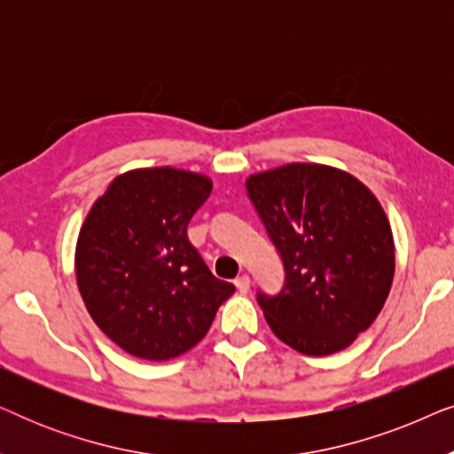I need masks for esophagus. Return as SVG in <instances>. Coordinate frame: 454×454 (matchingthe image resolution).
<instances>
[{"label":"esophagus","instance_id":"obj_1","mask_svg":"<svg viewBox=\"0 0 454 454\" xmlns=\"http://www.w3.org/2000/svg\"><path fill=\"white\" fill-rule=\"evenodd\" d=\"M250 285H252V281L247 275H241L235 278V287H238L239 294H247V291H250Z\"/></svg>","mask_w":454,"mask_h":454}]
</instances>
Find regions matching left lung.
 Here are the masks:
<instances>
[{
  "label": "left lung",
  "instance_id": "left-lung-1",
  "mask_svg": "<svg viewBox=\"0 0 454 454\" xmlns=\"http://www.w3.org/2000/svg\"><path fill=\"white\" fill-rule=\"evenodd\" d=\"M246 190L285 269L277 295H256L270 331L306 356L343 351L393 285L395 241L380 202L351 173L318 163L254 173Z\"/></svg>",
  "mask_w": 454,
  "mask_h": 454
}]
</instances>
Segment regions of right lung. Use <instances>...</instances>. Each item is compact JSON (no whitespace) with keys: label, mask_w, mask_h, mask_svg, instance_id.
I'll return each mask as SVG.
<instances>
[{"label":"right lung","mask_w":454,"mask_h":454,"mask_svg":"<svg viewBox=\"0 0 454 454\" xmlns=\"http://www.w3.org/2000/svg\"><path fill=\"white\" fill-rule=\"evenodd\" d=\"M213 192L176 167L117 176L92 204L76 244V281L95 325L129 356L165 362L190 351L233 295L188 239Z\"/></svg>","instance_id":"1"}]
</instances>
